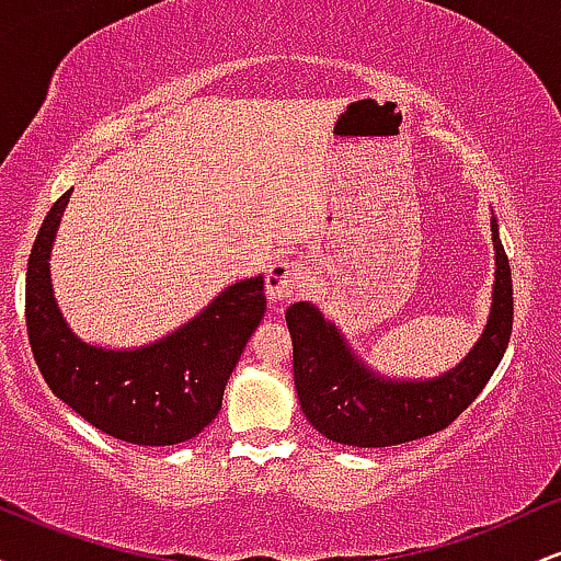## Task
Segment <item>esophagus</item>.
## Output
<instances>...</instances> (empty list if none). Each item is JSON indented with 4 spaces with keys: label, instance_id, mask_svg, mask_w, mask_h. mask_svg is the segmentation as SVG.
Masks as SVG:
<instances>
[{
    "label": "esophagus",
    "instance_id": "obj_1",
    "mask_svg": "<svg viewBox=\"0 0 561 561\" xmlns=\"http://www.w3.org/2000/svg\"><path fill=\"white\" fill-rule=\"evenodd\" d=\"M300 266L293 261H274L266 268V295L272 302H285L295 298L300 289Z\"/></svg>",
    "mask_w": 561,
    "mask_h": 561
}]
</instances>
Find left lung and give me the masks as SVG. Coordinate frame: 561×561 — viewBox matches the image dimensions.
I'll return each instance as SVG.
<instances>
[{
    "instance_id": "left-lung-1",
    "label": "left lung",
    "mask_w": 561,
    "mask_h": 561,
    "mask_svg": "<svg viewBox=\"0 0 561 561\" xmlns=\"http://www.w3.org/2000/svg\"><path fill=\"white\" fill-rule=\"evenodd\" d=\"M491 231L495 279L485 330L454 369L437 377L398 379L382 375L353 351L343 330L311 300L287 308L295 390L302 414L321 435L356 448L398 446L440 433L480 396L504 358L514 317L512 268L495 216H491Z\"/></svg>"
}]
</instances>
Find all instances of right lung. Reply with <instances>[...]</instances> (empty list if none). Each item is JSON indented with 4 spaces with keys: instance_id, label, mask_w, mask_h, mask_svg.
Instances as JSON below:
<instances>
[{
    "instance_id": "obj_1",
    "label": "right lung",
    "mask_w": 561,
    "mask_h": 561,
    "mask_svg": "<svg viewBox=\"0 0 561 561\" xmlns=\"http://www.w3.org/2000/svg\"><path fill=\"white\" fill-rule=\"evenodd\" d=\"M70 192L49 208L25 272V324L38 371L62 403L115 440H192L221 411L227 379L266 313L263 276L224 287L197 317L147 345L87 343L62 317L49 274Z\"/></svg>"
}]
</instances>
